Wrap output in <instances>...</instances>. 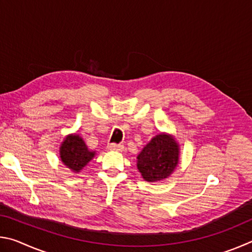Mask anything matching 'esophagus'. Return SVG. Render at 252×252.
Wrapping results in <instances>:
<instances>
[{
	"label": "esophagus",
	"mask_w": 252,
	"mask_h": 252,
	"mask_svg": "<svg viewBox=\"0 0 252 252\" xmlns=\"http://www.w3.org/2000/svg\"><path fill=\"white\" fill-rule=\"evenodd\" d=\"M108 149L111 151H123L125 147L122 144H117V143H110L108 146Z\"/></svg>",
	"instance_id": "esophagus-1"
}]
</instances>
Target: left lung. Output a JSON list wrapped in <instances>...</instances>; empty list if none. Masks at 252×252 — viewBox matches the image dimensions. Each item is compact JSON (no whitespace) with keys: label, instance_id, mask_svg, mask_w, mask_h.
<instances>
[{"label":"left lung","instance_id":"1","mask_svg":"<svg viewBox=\"0 0 252 252\" xmlns=\"http://www.w3.org/2000/svg\"><path fill=\"white\" fill-rule=\"evenodd\" d=\"M179 144L172 135L160 133L151 139L136 159V167L148 182L164 180L179 163Z\"/></svg>","mask_w":252,"mask_h":252}]
</instances>
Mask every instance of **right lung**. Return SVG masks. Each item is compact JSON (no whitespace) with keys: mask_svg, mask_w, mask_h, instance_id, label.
<instances>
[{"mask_svg":"<svg viewBox=\"0 0 252 252\" xmlns=\"http://www.w3.org/2000/svg\"><path fill=\"white\" fill-rule=\"evenodd\" d=\"M95 151H90L83 139L78 134H69L60 147V158L73 172H80L93 157Z\"/></svg>","mask_w":252,"mask_h":252,"instance_id":"1","label":"right lung"}]
</instances>
